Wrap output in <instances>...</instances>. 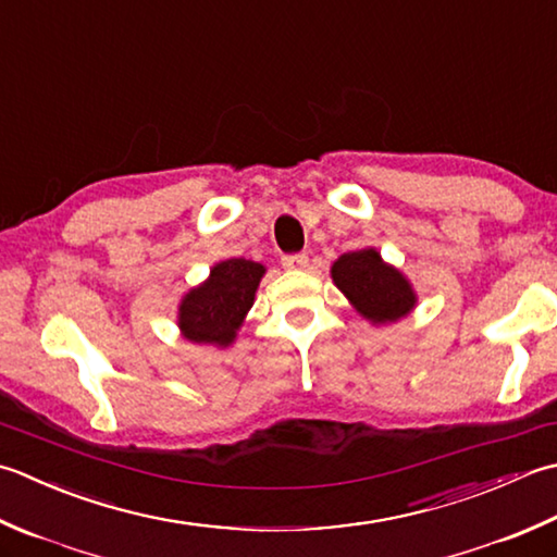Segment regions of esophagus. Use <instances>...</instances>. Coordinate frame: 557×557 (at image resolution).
I'll use <instances>...</instances> for the list:
<instances>
[{
    "mask_svg": "<svg viewBox=\"0 0 557 557\" xmlns=\"http://www.w3.org/2000/svg\"><path fill=\"white\" fill-rule=\"evenodd\" d=\"M282 265L287 270H304L309 265V256L307 253H294V256H285L282 258Z\"/></svg>",
    "mask_w": 557,
    "mask_h": 557,
    "instance_id": "1",
    "label": "esophagus"
}]
</instances>
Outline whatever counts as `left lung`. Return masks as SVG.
<instances>
[{
	"label": "left lung",
	"instance_id": "left-lung-1",
	"mask_svg": "<svg viewBox=\"0 0 557 557\" xmlns=\"http://www.w3.org/2000/svg\"><path fill=\"white\" fill-rule=\"evenodd\" d=\"M333 285L372 325L396 323L418 307V294L403 272L386 263L374 246L343 253L331 265Z\"/></svg>",
	"mask_w": 557,
	"mask_h": 557
}]
</instances>
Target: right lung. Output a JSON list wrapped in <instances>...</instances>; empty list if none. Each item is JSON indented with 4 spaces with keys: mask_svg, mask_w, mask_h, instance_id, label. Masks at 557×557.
Returning <instances> with one entry per match:
<instances>
[{
    "mask_svg": "<svg viewBox=\"0 0 557 557\" xmlns=\"http://www.w3.org/2000/svg\"><path fill=\"white\" fill-rule=\"evenodd\" d=\"M265 265L246 258L220 260L198 287H190L178 304V331L195 345L216 350L232 347L238 329L253 307Z\"/></svg>",
    "mask_w": 557,
    "mask_h": 557,
    "instance_id": "1",
    "label": "right lung"
}]
</instances>
